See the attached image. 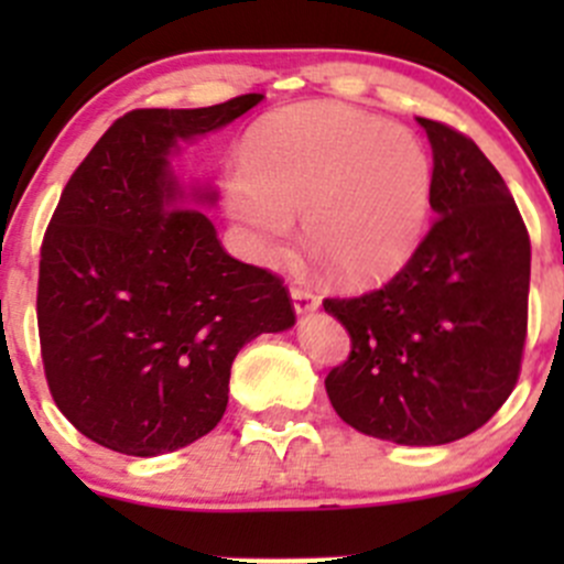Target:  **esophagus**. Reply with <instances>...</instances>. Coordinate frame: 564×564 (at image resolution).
I'll use <instances>...</instances> for the list:
<instances>
[{
    "mask_svg": "<svg viewBox=\"0 0 564 564\" xmlns=\"http://www.w3.org/2000/svg\"><path fill=\"white\" fill-rule=\"evenodd\" d=\"M292 300H294V311H297L300 316L311 314V311L318 308V297L314 292H311V289L292 286Z\"/></svg>",
    "mask_w": 564,
    "mask_h": 564,
    "instance_id": "34e87169",
    "label": "esophagus"
}]
</instances>
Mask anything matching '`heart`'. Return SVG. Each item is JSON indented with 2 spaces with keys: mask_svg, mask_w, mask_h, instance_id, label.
Instances as JSON below:
<instances>
[{
  "mask_svg": "<svg viewBox=\"0 0 564 564\" xmlns=\"http://www.w3.org/2000/svg\"><path fill=\"white\" fill-rule=\"evenodd\" d=\"M434 166L414 133L344 104L267 113L242 141L226 207L261 259L305 242L338 281H388L414 256L431 209Z\"/></svg>",
  "mask_w": 564,
  "mask_h": 564,
  "instance_id": "obj_1",
  "label": "heart"
}]
</instances>
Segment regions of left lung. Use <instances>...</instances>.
Here are the masks:
<instances>
[{"label": "left lung", "instance_id": "obj_1", "mask_svg": "<svg viewBox=\"0 0 564 564\" xmlns=\"http://www.w3.org/2000/svg\"><path fill=\"white\" fill-rule=\"evenodd\" d=\"M434 150L440 218L384 286L327 297L351 351L324 379L344 423L395 445H447L508 401L521 373L529 235L508 185L469 135L417 119Z\"/></svg>", "mask_w": 564, "mask_h": 564}]
</instances>
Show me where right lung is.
<instances>
[{"label": "right lung", "instance_id": "add662e5", "mask_svg": "<svg viewBox=\"0 0 564 564\" xmlns=\"http://www.w3.org/2000/svg\"><path fill=\"white\" fill-rule=\"evenodd\" d=\"M264 95L209 108H135L89 150L40 248L37 333L59 412L124 456L180 451L220 423L237 351L294 324L275 272L220 246L169 152ZM196 193V202H213Z\"/></svg>", "mask_w": 564, "mask_h": 564}]
</instances>
